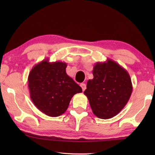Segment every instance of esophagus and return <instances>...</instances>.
Instances as JSON below:
<instances>
[{
  "label": "esophagus",
  "instance_id": "esophagus-1",
  "mask_svg": "<svg viewBox=\"0 0 155 155\" xmlns=\"http://www.w3.org/2000/svg\"><path fill=\"white\" fill-rule=\"evenodd\" d=\"M80 86L81 87L82 89H83V91H84L85 89H86V84H85L84 83H81L80 84Z\"/></svg>",
  "mask_w": 155,
  "mask_h": 155
}]
</instances>
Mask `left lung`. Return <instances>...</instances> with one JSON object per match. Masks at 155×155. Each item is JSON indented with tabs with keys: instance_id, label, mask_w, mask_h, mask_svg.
<instances>
[{
	"instance_id": "8db88e82",
	"label": "left lung",
	"mask_w": 155,
	"mask_h": 155,
	"mask_svg": "<svg viewBox=\"0 0 155 155\" xmlns=\"http://www.w3.org/2000/svg\"><path fill=\"white\" fill-rule=\"evenodd\" d=\"M93 78L87 82L84 94L95 116L108 119L116 116L128 103L133 91L130 77L126 69L108 58L94 64Z\"/></svg>"
}]
</instances>
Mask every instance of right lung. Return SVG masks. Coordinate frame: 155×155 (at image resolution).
<instances>
[{"instance_id":"add662e5","label":"right lung","mask_w":155,"mask_h":155,"mask_svg":"<svg viewBox=\"0 0 155 155\" xmlns=\"http://www.w3.org/2000/svg\"><path fill=\"white\" fill-rule=\"evenodd\" d=\"M66 62H50L46 58L35 65L29 73L28 86L32 103L51 117L63 114L72 97L82 88L67 75Z\"/></svg>"}]
</instances>
